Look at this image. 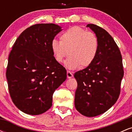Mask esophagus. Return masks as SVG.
<instances>
[{"label": "esophagus", "mask_w": 132, "mask_h": 132, "mask_svg": "<svg viewBox=\"0 0 132 132\" xmlns=\"http://www.w3.org/2000/svg\"><path fill=\"white\" fill-rule=\"evenodd\" d=\"M73 77V74L69 71H67V78H71Z\"/></svg>", "instance_id": "esophagus-1"}]
</instances>
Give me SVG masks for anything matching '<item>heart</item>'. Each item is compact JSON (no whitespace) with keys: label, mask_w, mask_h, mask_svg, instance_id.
I'll use <instances>...</instances> for the list:
<instances>
[{"label":"heart","mask_w":132,"mask_h":132,"mask_svg":"<svg viewBox=\"0 0 132 132\" xmlns=\"http://www.w3.org/2000/svg\"><path fill=\"white\" fill-rule=\"evenodd\" d=\"M50 48L57 63H63L68 54L69 56L66 61L68 68H86L94 61L99 50V40L94 33L75 26L61 33L60 42L52 40Z\"/></svg>","instance_id":"obj_1"}]
</instances>
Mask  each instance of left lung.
I'll use <instances>...</instances> for the list:
<instances>
[{"instance_id":"left-lung-1","label":"left lung","mask_w":132,"mask_h":132,"mask_svg":"<svg viewBox=\"0 0 132 132\" xmlns=\"http://www.w3.org/2000/svg\"><path fill=\"white\" fill-rule=\"evenodd\" d=\"M87 27L96 35L99 50L92 64L74 75L78 82L75 104L79 112L92 117L104 113L117 101L123 69L120 51L109 33L94 24Z\"/></svg>"}]
</instances>
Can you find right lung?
Here are the masks:
<instances>
[{"mask_svg":"<svg viewBox=\"0 0 132 132\" xmlns=\"http://www.w3.org/2000/svg\"><path fill=\"white\" fill-rule=\"evenodd\" d=\"M54 23L35 24L16 39L9 56L6 77L13 104L23 112L42 114L52 105L54 90L66 79L51 42L61 31Z\"/></svg>","mask_w":132,"mask_h":132,"instance_id":"add662e5","label":"right lung"}]
</instances>
